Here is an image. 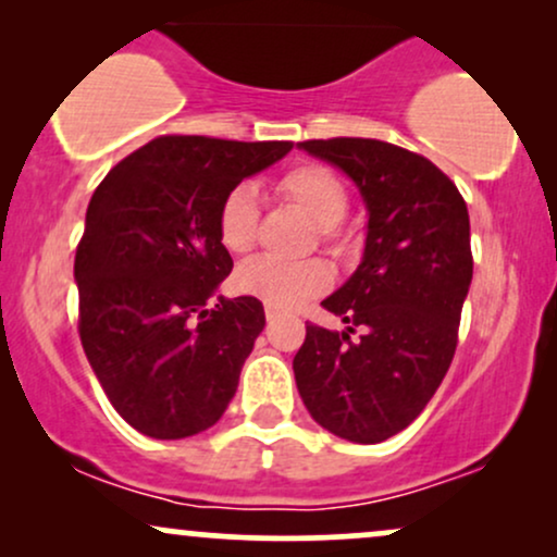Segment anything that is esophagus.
Returning a JSON list of instances; mask_svg holds the SVG:
<instances>
[{"label": "esophagus", "mask_w": 557, "mask_h": 557, "mask_svg": "<svg viewBox=\"0 0 557 557\" xmlns=\"http://www.w3.org/2000/svg\"><path fill=\"white\" fill-rule=\"evenodd\" d=\"M264 314H267V319H270V322H272V319H277V311L270 309V306H267V309H264Z\"/></svg>", "instance_id": "obj_1"}]
</instances>
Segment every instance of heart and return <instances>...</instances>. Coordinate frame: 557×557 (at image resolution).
<instances>
[{
	"mask_svg": "<svg viewBox=\"0 0 557 557\" xmlns=\"http://www.w3.org/2000/svg\"><path fill=\"white\" fill-rule=\"evenodd\" d=\"M277 194L298 207L324 238H332L335 230L348 214V194L341 177L322 164H300L287 170L277 181ZM259 220V203L251 185H235L227 190L216 212V235L222 248L230 253H246L253 243ZM330 270L322 259L283 261L259 257L246 261L235 272V287L243 296L259 298L274 311H290L322 293L330 285Z\"/></svg>",
	"mask_w": 557,
	"mask_h": 557,
	"instance_id": "b5f03b06",
	"label": "heart"
}]
</instances>
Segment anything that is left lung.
Returning <instances> with one entry per match:
<instances>
[{
	"mask_svg": "<svg viewBox=\"0 0 557 557\" xmlns=\"http://www.w3.org/2000/svg\"><path fill=\"white\" fill-rule=\"evenodd\" d=\"M298 149L356 183L369 222L361 264L322 300L348 327L306 324L296 385L319 426L374 445L424 411L456 354L474 274L469 209L430 159L385 140H304Z\"/></svg>",
	"mask_w": 557,
	"mask_h": 557,
	"instance_id": "obj_1",
	"label": "left lung"
}]
</instances>
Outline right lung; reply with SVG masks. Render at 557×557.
Returning a JSON list of instances; mask_svg holds the SVG:
<instances>
[{
    "instance_id": "add662e5",
    "label": "right lung",
    "mask_w": 557,
    "mask_h": 557,
    "mask_svg": "<svg viewBox=\"0 0 557 557\" xmlns=\"http://www.w3.org/2000/svg\"><path fill=\"white\" fill-rule=\"evenodd\" d=\"M290 140L162 136L94 190L75 251L81 343L114 411L154 440L220 421L259 332V298L220 296L233 259L216 235L227 190Z\"/></svg>"
}]
</instances>
